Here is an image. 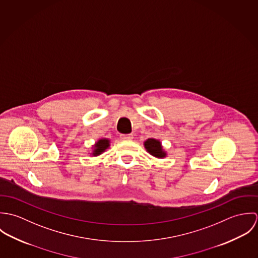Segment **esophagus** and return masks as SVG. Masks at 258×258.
<instances>
[{
  "mask_svg": "<svg viewBox=\"0 0 258 258\" xmlns=\"http://www.w3.org/2000/svg\"><path fill=\"white\" fill-rule=\"evenodd\" d=\"M120 139L123 141H129V140L133 139V135L132 134H121Z\"/></svg>",
  "mask_w": 258,
  "mask_h": 258,
  "instance_id": "obj_1",
  "label": "esophagus"
}]
</instances>
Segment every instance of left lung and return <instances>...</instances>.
Returning <instances> with one entry per match:
<instances>
[{
  "mask_svg": "<svg viewBox=\"0 0 258 258\" xmlns=\"http://www.w3.org/2000/svg\"><path fill=\"white\" fill-rule=\"evenodd\" d=\"M145 148L148 152L157 158H164L166 156V153L163 151L161 143L159 140L156 139H148L144 143Z\"/></svg>",
  "mask_w": 258,
  "mask_h": 258,
  "instance_id": "1",
  "label": "left lung"
}]
</instances>
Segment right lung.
<instances>
[{"label": "right lung", "instance_id": "right-lung-1", "mask_svg": "<svg viewBox=\"0 0 258 258\" xmlns=\"http://www.w3.org/2000/svg\"><path fill=\"white\" fill-rule=\"evenodd\" d=\"M109 147V140L108 139H100L95 145H94V150L92 155L93 156H98L102 152H104L107 148Z\"/></svg>", "mask_w": 258, "mask_h": 258}]
</instances>
